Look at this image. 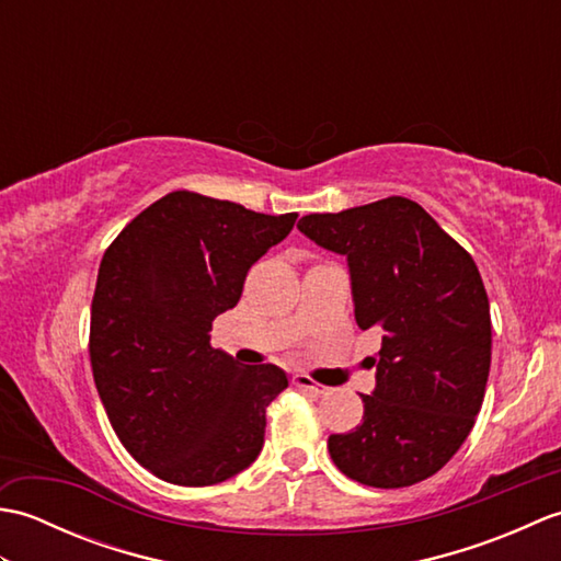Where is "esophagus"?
<instances>
[{
	"mask_svg": "<svg viewBox=\"0 0 561 561\" xmlns=\"http://www.w3.org/2000/svg\"><path fill=\"white\" fill-rule=\"evenodd\" d=\"M294 386L296 388H301V390H308V392H316V396H325V386H320V383H316V380L311 378V376H306V374H296L294 378Z\"/></svg>",
	"mask_w": 561,
	"mask_h": 561,
	"instance_id": "1",
	"label": "esophagus"
}]
</instances>
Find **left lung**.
I'll use <instances>...</instances> for the list:
<instances>
[{
    "mask_svg": "<svg viewBox=\"0 0 561 561\" xmlns=\"http://www.w3.org/2000/svg\"><path fill=\"white\" fill-rule=\"evenodd\" d=\"M299 231L347 257L354 318L383 330L364 422L328 438L347 478L398 490L432 478L474 426L492 362V318L480 270L408 197L308 214Z\"/></svg>",
    "mask_w": 561,
    "mask_h": 561,
    "instance_id": "8db88e82",
    "label": "left lung"
}]
</instances>
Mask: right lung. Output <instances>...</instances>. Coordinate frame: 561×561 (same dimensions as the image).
Returning <instances> with one entry per match:
<instances>
[{
	"instance_id": "right-lung-1",
	"label": "right lung",
	"mask_w": 561,
	"mask_h": 561,
	"mask_svg": "<svg viewBox=\"0 0 561 561\" xmlns=\"http://www.w3.org/2000/svg\"><path fill=\"white\" fill-rule=\"evenodd\" d=\"M296 217L178 190L105 250L91 301L93 380L117 438L157 478L219 484L260 456L265 410L287 374L238 364L209 332Z\"/></svg>"
}]
</instances>
